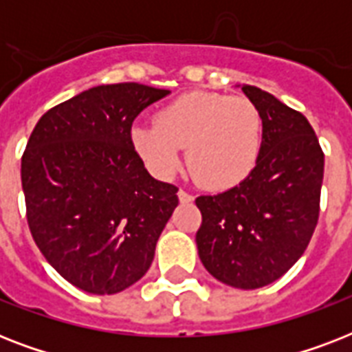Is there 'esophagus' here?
<instances>
[{
  "label": "esophagus",
  "mask_w": 352,
  "mask_h": 352,
  "mask_svg": "<svg viewBox=\"0 0 352 352\" xmlns=\"http://www.w3.org/2000/svg\"><path fill=\"white\" fill-rule=\"evenodd\" d=\"M177 195H179V201H181V203H192L193 201V195L192 193H188L186 190H179Z\"/></svg>",
  "instance_id": "34e87169"
}]
</instances>
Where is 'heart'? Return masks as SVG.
I'll return each instance as SVG.
<instances>
[{
  "label": "heart",
  "mask_w": 352,
  "mask_h": 352,
  "mask_svg": "<svg viewBox=\"0 0 352 352\" xmlns=\"http://www.w3.org/2000/svg\"><path fill=\"white\" fill-rule=\"evenodd\" d=\"M131 142L155 175H173L186 148L199 182L210 190H228L256 168L263 118L246 96L188 93L159 109L155 124L133 127Z\"/></svg>",
  "instance_id": "obj_1"
}]
</instances>
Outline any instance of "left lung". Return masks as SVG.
<instances>
[{
  "mask_svg": "<svg viewBox=\"0 0 352 352\" xmlns=\"http://www.w3.org/2000/svg\"><path fill=\"white\" fill-rule=\"evenodd\" d=\"M241 89L261 113V153L237 186L195 199L203 215L195 241L215 279L252 290L303 256L320 215L323 151L300 111L254 85Z\"/></svg>",
  "mask_w": 352,
  "mask_h": 352,
  "instance_id": "8db88e82",
  "label": "left lung"
}]
</instances>
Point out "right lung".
<instances>
[{
  "mask_svg": "<svg viewBox=\"0 0 352 352\" xmlns=\"http://www.w3.org/2000/svg\"><path fill=\"white\" fill-rule=\"evenodd\" d=\"M170 91L98 85L38 120L21 157L32 239L63 279L117 294L148 272L179 188L144 168L131 142L138 113Z\"/></svg>",
  "mask_w": 352,
  "mask_h": 352,
  "instance_id": "obj_1",
  "label": "right lung"
}]
</instances>
